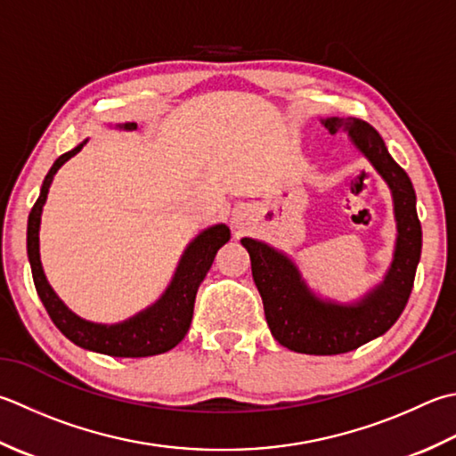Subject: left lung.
Listing matches in <instances>:
<instances>
[{"mask_svg": "<svg viewBox=\"0 0 456 456\" xmlns=\"http://www.w3.org/2000/svg\"><path fill=\"white\" fill-rule=\"evenodd\" d=\"M322 124L330 134L347 132L352 144L370 159L394 195L397 240L386 279L354 305H338L318 298L284 253L248 237L240 239V243L251 256L253 281L274 340L298 354L336 355L368 344L397 322L413 290L423 233L413 183L405 169L389 156L379 132L352 116H332Z\"/></svg>", "mask_w": 456, "mask_h": 456, "instance_id": "1", "label": "left lung"}]
</instances>
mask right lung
I'll return each instance as SVG.
<instances>
[{
    "instance_id": "right-lung-1",
    "label": "right lung",
    "mask_w": 456,
    "mask_h": 456,
    "mask_svg": "<svg viewBox=\"0 0 456 456\" xmlns=\"http://www.w3.org/2000/svg\"><path fill=\"white\" fill-rule=\"evenodd\" d=\"M120 130H136V122L116 124ZM83 144H78L67 154H62L51 166L49 174L45 175L41 193L35 201L33 209L27 221V256H29L33 282L37 289L39 298L45 310L51 316L62 336H67L70 342L85 347V350L114 355V358H148V355H158L172 350L183 340V336L190 330L193 318L195 294H198L200 284L203 282L205 274L211 269L213 258H216L219 248L231 239V231L227 225H213L201 231L183 251L180 265H177L175 274L166 292L156 300L154 305L146 310L138 312L118 324H94L88 320L78 318L75 312H70L65 302H62L55 290L47 282V276L43 273L41 256H39V225L43 205L47 201L49 187L53 177L59 172V167L67 159L78 154Z\"/></svg>"
}]
</instances>
